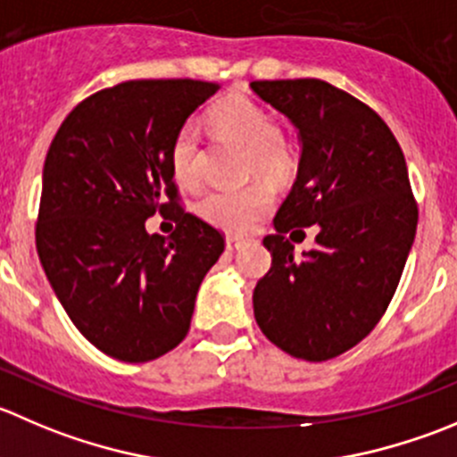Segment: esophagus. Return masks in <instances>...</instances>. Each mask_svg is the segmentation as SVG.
I'll return each instance as SVG.
<instances>
[{
  "instance_id": "esophagus-1",
  "label": "esophagus",
  "mask_w": 457,
  "mask_h": 457,
  "mask_svg": "<svg viewBox=\"0 0 457 457\" xmlns=\"http://www.w3.org/2000/svg\"><path fill=\"white\" fill-rule=\"evenodd\" d=\"M243 245H245V241H243V238H238V237H228V238H225V247H228L229 252L238 250V247H243Z\"/></svg>"
}]
</instances>
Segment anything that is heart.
Here are the masks:
<instances>
[{
    "label": "heart",
    "mask_w": 457,
    "mask_h": 457,
    "mask_svg": "<svg viewBox=\"0 0 457 457\" xmlns=\"http://www.w3.org/2000/svg\"><path fill=\"white\" fill-rule=\"evenodd\" d=\"M212 125L223 138L247 152L245 171L250 179L261 176L272 185H281L295 176L299 156L286 134H281L277 120L265 106L250 97L234 96L219 102L210 113ZM170 167L176 183L187 189L203 183V143L201 131L194 122L179 127L170 145ZM272 192L265 185H250L245 189L210 192L198 201L196 212L201 219L225 232H247L272 207Z\"/></svg>",
    "instance_id": "1"
}]
</instances>
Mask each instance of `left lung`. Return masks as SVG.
Segmentation results:
<instances>
[{"label":"left lung","instance_id":"obj_1","mask_svg":"<svg viewBox=\"0 0 457 457\" xmlns=\"http://www.w3.org/2000/svg\"><path fill=\"white\" fill-rule=\"evenodd\" d=\"M250 87L301 136L299 174L274 216L277 234L263 238L272 268L254 287V319L287 355L332 360L378 326L409 259L418 203L404 154L378 111L330 82ZM310 224L320 234L299 260L289 239Z\"/></svg>","mask_w":457,"mask_h":457}]
</instances>
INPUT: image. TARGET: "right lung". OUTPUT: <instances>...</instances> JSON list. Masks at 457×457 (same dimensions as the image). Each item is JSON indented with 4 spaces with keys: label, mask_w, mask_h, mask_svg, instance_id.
I'll use <instances>...</instances> for the list:
<instances>
[{
    "label": "right lung",
    "mask_w": 457,
    "mask_h": 457,
    "mask_svg": "<svg viewBox=\"0 0 457 457\" xmlns=\"http://www.w3.org/2000/svg\"><path fill=\"white\" fill-rule=\"evenodd\" d=\"M220 88L129 79L79 102L44 161L35 245L66 314L97 351L140 364L176 348L223 234L180 205L170 145ZM177 223L164 241L144 220Z\"/></svg>",
    "instance_id": "1"
}]
</instances>
